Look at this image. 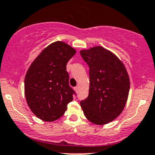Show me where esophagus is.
Masks as SVG:
<instances>
[{
    "mask_svg": "<svg viewBox=\"0 0 155 155\" xmlns=\"http://www.w3.org/2000/svg\"><path fill=\"white\" fill-rule=\"evenodd\" d=\"M74 90L76 91V93H78V92H79V86L75 87H74Z\"/></svg>",
    "mask_w": 155,
    "mask_h": 155,
    "instance_id": "1",
    "label": "esophagus"
}]
</instances>
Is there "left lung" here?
I'll list each match as a JSON object with an SVG mask.
<instances>
[{"label": "left lung", "mask_w": 155, "mask_h": 155, "mask_svg": "<svg viewBox=\"0 0 155 155\" xmlns=\"http://www.w3.org/2000/svg\"><path fill=\"white\" fill-rule=\"evenodd\" d=\"M88 65L90 85L80 105L85 117L96 124L113 121L124 109L130 90L124 65L111 51L101 46L80 51Z\"/></svg>", "instance_id": "obj_1"}]
</instances>
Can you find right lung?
<instances>
[{"instance_id":"add662e5","label":"right lung","mask_w":155,"mask_h":155,"mask_svg":"<svg viewBox=\"0 0 155 155\" xmlns=\"http://www.w3.org/2000/svg\"><path fill=\"white\" fill-rule=\"evenodd\" d=\"M76 50L61 41L48 46L33 61L25 79V94L33 113L45 121L64 114L76 92L69 85L67 63Z\"/></svg>"}]
</instances>
